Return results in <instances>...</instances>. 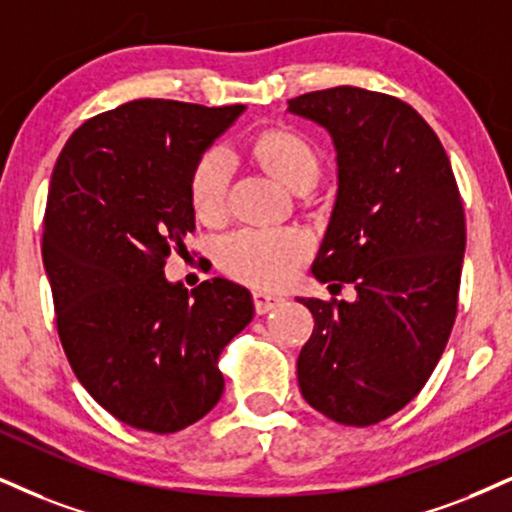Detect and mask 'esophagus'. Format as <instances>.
I'll return each mask as SVG.
<instances>
[{
	"label": "esophagus",
	"mask_w": 512,
	"mask_h": 512,
	"mask_svg": "<svg viewBox=\"0 0 512 512\" xmlns=\"http://www.w3.org/2000/svg\"><path fill=\"white\" fill-rule=\"evenodd\" d=\"M280 296H275V294H266V292H254V308H256V313L258 315H263V313H268V311H273L275 306H280Z\"/></svg>",
	"instance_id": "1"
}]
</instances>
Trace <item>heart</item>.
Returning <instances> with one entry per match:
<instances>
[{"mask_svg": "<svg viewBox=\"0 0 512 512\" xmlns=\"http://www.w3.org/2000/svg\"><path fill=\"white\" fill-rule=\"evenodd\" d=\"M256 156L277 180L292 187L301 178H318V154L304 137L273 130L258 137ZM235 156L225 144H213L199 156L189 180V197L199 218L218 220L227 208ZM311 239L296 227H244L227 235L218 246V261L227 273L258 289L282 287L294 277Z\"/></svg>", "mask_w": 512, "mask_h": 512, "instance_id": "b5f03b06", "label": "heart"}]
</instances>
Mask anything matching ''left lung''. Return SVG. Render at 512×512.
Returning a JSON list of instances; mask_svg holds the SVG:
<instances>
[{
  "mask_svg": "<svg viewBox=\"0 0 512 512\" xmlns=\"http://www.w3.org/2000/svg\"><path fill=\"white\" fill-rule=\"evenodd\" d=\"M287 111L325 128L337 154V199L311 270L356 287L353 301L299 299L315 320L299 389L330 420L368 427L425 387L449 342L463 201L439 137L401 99L342 85L289 99Z\"/></svg>",
  "mask_w": 512,
  "mask_h": 512,
  "instance_id": "8db88e82",
  "label": "left lung"
}]
</instances>
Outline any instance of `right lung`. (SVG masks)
Returning a JSON list of instances; mask_svg holds the SVG:
<instances>
[{
	"instance_id": "right-lung-1",
	"label": "right lung",
	"mask_w": 512,
	"mask_h": 512,
	"mask_svg": "<svg viewBox=\"0 0 512 512\" xmlns=\"http://www.w3.org/2000/svg\"><path fill=\"white\" fill-rule=\"evenodd\" d=\"M246 111L135 99L73 132L49 182L42 261L68 363L125 425L180 432L223 396L220 351L254 318L225 277L166 280L194 232L189 180L199 156Z\"/></svg>"
}]
</instances>
